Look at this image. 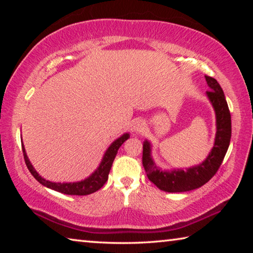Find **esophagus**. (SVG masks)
<instances>
[{"label":"esophagus","mask_w":253,"mask_h":253,"mask_svg":"<svg viewBox=\"0 0 253 253\" xmlns=\"http://www.w3.org/2000/svg\"><path fill=\"white\" fill-rule=\"evenodd\" d=\"M144 129V123L142 121H136L134 123V131L135 132H140Z\"/></svg>","instance_id":"1"}]
</instances>
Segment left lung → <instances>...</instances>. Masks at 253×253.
I'll return each instance as SVG.
<instances>
[{"label": "left lung", "mask_w": 253, "mask_h": 253, "mask_svg": "<svg viewBox=\"0 0 253 253\" xmlns=\"http://www.w3.org/2000/svg\"><path fill=\"white\" fill-rule=\"evenodd\" d=\"M211 90L207 91L209 100L215 111L216 134L214 146L209 156L201 164L184 169L163 170L154 162L151 143L145 140L143 145V166L147 177L162 191L178 193L199 188L211 179L223 162L231 139V115L221 85L212 77L205 76Z\"/></svg>", "instance_id": "obj_1"}]
</instances>
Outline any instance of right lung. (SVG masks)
<instances>
[{
    "label": "right lung",
    "mask_w": 253,
    "mask_h": 253,
    "mask_svg": "<svg viewBox=\"0 0 253 253\" xmlns=\"http://www.w3.org/2000/svg\"><path fill=\"white\" fill-rule=\"evenodd\" d=\"M129 138V134L126 132V134L122 135L119 138H117L115 142L110 145L107 149L104 157H102V161L100 163L99 168H98L95 172H93L90 176L84 178V181L80 182H74V183H54V182H50L46 181L43 177H41L39 174L31 164V162L28 158L27 153H25V148L24 145L22 143V151H23V156H24V161L25 164H27L28 169L30 170V173L33 175V177L37 179L38 182L42 185H44L45 187L51 188V190H54L57 192H60V193L63 194H68V195H88L91 193H95L96 191L99 190L104 184L107 182L108 179V174L110 172L111 165H113V162L115 160V157L117 155V152L119 147L122 146L125 140Z\"/></svg>",
    "instance_id": "add662e5"
}]
</instances>
